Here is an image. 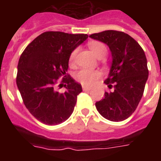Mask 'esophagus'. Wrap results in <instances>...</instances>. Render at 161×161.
I'll return each instance as SVG.
<instances>
[{
    "mask_svg": "<svg viewBox=\"0 0 161 161\" xmlns=\"http://www.w3.org/2000/svg\"><path fill=\"white\" fill-rule=\"evenodd\" d=\"M91 88H88V87H86V86H83V91H90Z\"/></svg>",
    "mask_w": 161,
    "mask_h": 161,
    "instance_id": "34e87169",
    "label": "esophagus"
}]
</instances>
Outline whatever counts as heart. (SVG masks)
<instances>
[{
	"mask_svg": "<svg viewBox=\"0 0 161 161\" xmlns=\"http://www.w3.org/2000/svg\"><path fill=\"white\" fill-rule=\"evenodd\" d=\"M88 47L93 52V53L98 58H103L107 53V47L100 42H91L88 43ZM77 50H73L70 55V62H73L75 58ZM100 73L97 70L81 69L76 73V79L80 83L85 86H92L98 78H100Z\"/></svg>",
	"mask_w": 161,
	"mask_h": 161,
	"instance_id": "obj_1",
	"label": "heart"
}]
</instances>
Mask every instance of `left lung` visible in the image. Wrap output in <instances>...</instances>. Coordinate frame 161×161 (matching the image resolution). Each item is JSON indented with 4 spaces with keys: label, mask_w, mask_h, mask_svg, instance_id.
Returning <instances> with one entry per match:
<instances>
[{
    "label": "left lung",
    "mask_w": 161,
    "mask_h": 161,
    "mask_svg": "<svg viewBox=\"0 0 161 161\" xmlns=\"http://www.w3.org/2000/svg\"><path fill=\"white\" fill-rule=\"evenodd\" d=\"M89 37L107 44L112 66L104 83L112 92L96 102L98 113L110 121H123L135 112L145 90L149 71L145 52L140 44L123 31L108 30Z\"/></svg>",
    "instance_id": "1"
}]
</instances>
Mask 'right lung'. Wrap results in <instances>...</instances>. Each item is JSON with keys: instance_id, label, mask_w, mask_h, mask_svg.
<instances>
[{"instance_id": "obj_1", "label": "right lung", "mask_w": 161, "mask_h": 161, "mask_svg": "<svg viewBox=\"0 0 161 161\" xmlns=\"http://www.w3.org/2000/svg\"><path fill=\"white\" fill-rule=\"evenodd\" d=\"M87 34L46 31L21 53L17 66L16 85L28 111L42 124L59 125L73 114L82 86L67 77L72 52L88 38ZM63 76L60 85L57 79ZM58 86L66 88L58 92Z\"/></svg>"}]
</instances>
